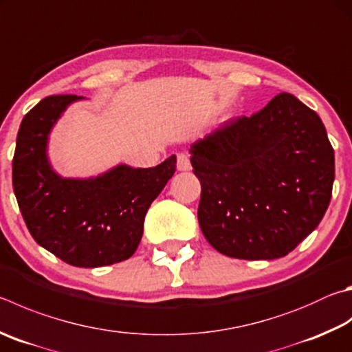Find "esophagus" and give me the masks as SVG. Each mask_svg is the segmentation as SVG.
<instances>
[{"instance_id":"1","label":"esophagus","mask_w":352,"mask_h":352,"mask_svg":"<svg viewBox=\"0 0 352 352\" xmlns=\"http://www.w3.org/2000/svg\"><path fill=\"white\" fill-rule=\"evenodd\" d=\"M177 169L178 170H190V160L188 154H178L177 155Z\"/></svg>"}]
</instances>
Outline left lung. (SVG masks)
<instances>
[{
  "instance_id": "obj_1",
  "label": "left lung",
  "mask_w": 352,
  "mask_h": 352,
  "mask_svg": "<svg viewBox=\"0 0 352 352\" xmlns=\"http://www.w3.org/2000/svg\"><path fill=\"white\" fill-rule=\"evenodd\" d=\"M190 154L201 183V232L228 257H285L329 206L334 149L320 117L291 94L226 121Z\"/></svg>"
}]
</instances>
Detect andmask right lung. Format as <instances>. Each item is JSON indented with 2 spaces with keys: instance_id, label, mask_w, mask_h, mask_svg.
Returning <instances> with one entry per match:
<instances>
[{
  "instance_id": "1",
  "label": "right lung",
  "mask_w": 352,
  "mask_h": 352,
  "mask_svg": "<svg viewBox=\"0 0 352 352\" xmlns=\"http://www.w3.org/2000/svg\"><path fill=\"white\" fill-rule=\"evenodd\" d=\"M81 97L52 95L24 115L12 163V183L29 232L66 263L98 267L137 251L144 217L177 168L170 155L155 168L120 164L95 178H63L46 148L56 120Z\"/></svg>"
}]
</instances>
